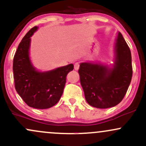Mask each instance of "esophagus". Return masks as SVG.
Returning <instances> with one entry per match:
<instances>
[{
	"label": "esophagus",
	"mask_w": 146,
	"mask_h": 146,
	"mask_svg": "<svg viewBox=\"0 0 146 146\" xmlns=\"http://www.w3.org/2000/svg\"><path fill=\"white\" fill-rule=\"evenodd\" d=\"M79 68H80V64H79L78 62L75 63V64H74V69L75 70V71H78V70L79 69Z\"/></svg>",
	"instance_id": "obj_1"
}]
</instances>
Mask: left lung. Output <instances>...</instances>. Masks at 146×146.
Wrapping results in <instances>:
<instances>
[{
    "label": "left lung",
    "instance_id": "1",
    "mask_svg": "<svg viewBox=\"0 0 146 146\" xmlns=\"http://www.w3.org/2000/svg\"><path fill=\"white\" fill-rule=\"evenodd\" d=\"M78 73L88 104L98 108H108L119 104L132 75L131 52L121 33L118 32L115 37L113 64L81 62Z\"/></svg>",
    "mask_w": 146,
    "mask_h": 146
}]
</instances>
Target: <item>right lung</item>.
<instances>
[{
    "label": "right lung",
    "instance_id": "1",
    "mask_svg": "<svg viewBox=\"0 0 146 146\" xmlns=\"http://www.w3.org/2000/svg\"><path fill=\"white\" fill-rule=\"evenodd\" d=\"M38 27L28 31L18 45L14 58L13 72L15 88L18 95L29 106L46 109L58 103L63 93L66 77L73 71L69 64L46 71H41L33 66L30 58L31 37Z\"/></svg>",
    "mask_w": 146,
    "mask_h": 146
}]
</instances>
